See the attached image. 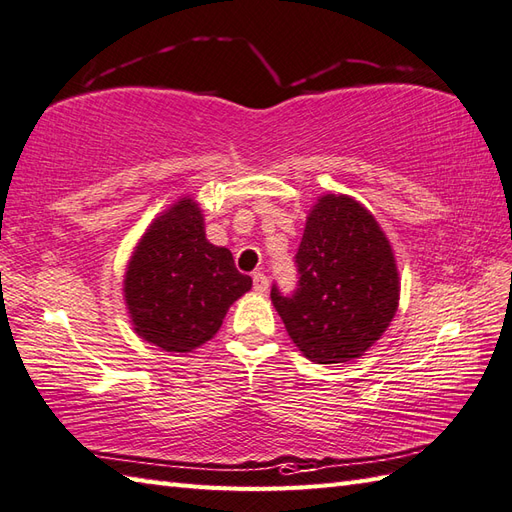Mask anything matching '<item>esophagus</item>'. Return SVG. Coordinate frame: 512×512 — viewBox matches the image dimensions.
Returning <instances> with one entry per match:
<instances>
[{
	"label": "esophagus",
	"instance_id": "obj_1",
	"mask_svg": "<svg viewBox=\"0 0 512 512\" xmlns=\"http://www.w3.org/2000/svg\"><path fill=\"white\" fill-rule=\"evenodd\" d=\"M253 288L257 292H266L268 290V277L264 275V272H253Z\"/></svg>",
	"mask_w": 512,
	"mask_h": 512
}]
</instances>
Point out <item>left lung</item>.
<instances>
[{
    "label": "left lung",
    "instance_id": "1",
    "mask_svg": "<svg viewBox=\"0 0 512 512\" xmlns=\"http://www.w3.org/2000/svg\"><path fill=\"white\" fill-rule=\"evenodd\" d=\"M294 261L299 288L270 292L292 342L316 364L362 358L399 307L395 255L373 213L351 196H320Z\"/></svg>",
    "mask_w": 512,
    "mask_h": 512
}]
</instances>
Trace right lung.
<instances>
[{"label":"right lung","instance_id":"right-lung-1","mask_svg":"<svg viewBox=\"0 0 512 512\" xmlns=\"http://www.w3.org/2000/svg\"><path fill=\"white\" fill-rule=\"evenodd\" d=\"M251 285L229 248L207 240L202 211L185 196L141 235L124 275V301L137 336L168 353H189L218 334Z\"/></svg>","mask_w":512,"mask_h":512}]
</instances>
